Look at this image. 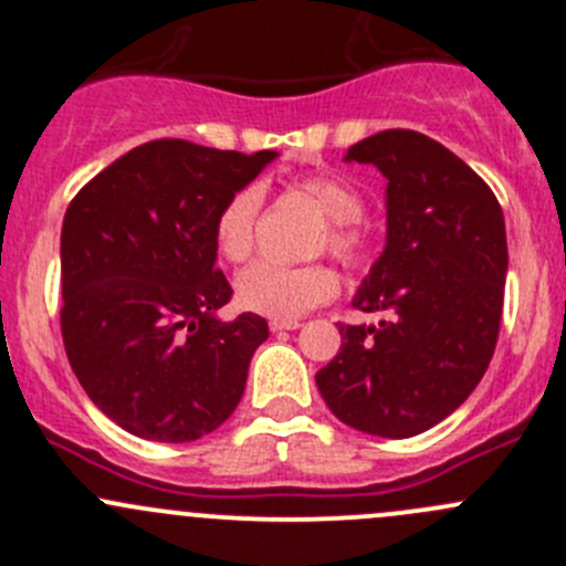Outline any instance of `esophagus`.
I'll return each mask as SVG.
<instances>
[{"label":"esophagus","mask_w":566,"mask_h":566,"mask_svg":"<svg viewBox=\"0 0 566 566\" xmlns=\"http://www.w3.org/2000/svg\"><path fill=\"white\" fill-rule=\"evenodd\" d=\"M303 325L300 319H272L269 322V327H272V333H280V331H297V327Z\"/></svg>","instance_id":"34e87169"}]
</instances>
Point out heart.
I'll use <instances>...</instances> for the list:
<instances>
[{
  "mask_svg": "<svg viewBox=\"0 0 566 566\" xmlns=\"http://www.w3.org/2000/svg\"><path fill=\"white\" fill-rule=\"evenodd\" d=\"M300 191L311 197L327 217L322 233V250H331L347 269H360L369 258V239L358 219L367 211V199L349 180L338 175H311L297 182ZM261 213V188L241 186L219 206L211 235L219 255L230 263L250 261L255 250V224ZM338 294V274L331 263L280 266L255 263L235 280L239 305L272 319H294L316 305L331 303Z\"/></svg>",
  "mask_w": 566,
  "mask_h": 566,
  "instance_id": "1",
  "label": "heart"
}]
</instances>
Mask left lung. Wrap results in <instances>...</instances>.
Returning <instances> with one entry per match:
<instances>
[{
	"label": "left lung",
	"instance_id": "1",
	"mask_svg": "<svg viewBox=\"0 0 566 566\" xmlns=\"http://www.w3.org/2000/svg\"><path fill=\"white\" fill-rule=\"evenodd\" d=\"M347 160L389 180L386 250L353 300L386 319L338 325L342 349L316 386L349 428L408 439L450 417L492 360L509 269L503 211L459 155L422 133L384 130Z\"/></svg>",
	"mask_w": 566,
	"mask_h": 566
}]
</instances>
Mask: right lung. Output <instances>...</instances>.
Returning a JSON list of instances; mask_svg holds the SVG:
<instances>
[{"mask_svg": "<svg viewBox=\"0 0 566 566\" xmlns=\"http://www.w3.org/2000/svg\"><path fill=\"white\" fill-rule=\"evenodd\" d=\"M274 155L158 138L72 199L61 233L63 347L91 402L127 433L193 441L239 406L269 325L250 311L213 316L233 289L217 269L211 224Z\"/></svg>", "mask_w": 566, "mask_h": 566, "instance_id": "obj_1", "label": "right lung"}]
</instances>
